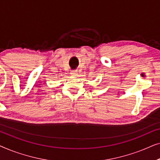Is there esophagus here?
<instances>
[{
  "mask_svg": "<svg viewBox=\"0 0 160 160\" xmlns=\"http://www.w3.org/2000/svg\"><path fill=\"white\" fill-rule=\"evenodd\" d=\"M71 74L72 76H76V75H77V72L75 71H71Z\"/></svg>",
  "mask_w": 160,
  "mask_h": 160,
  "instance_id": "esophagus-1",
  "label": "esophagus"
}]
</instances>
